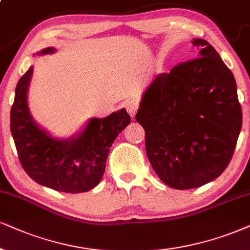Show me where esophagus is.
Wrapping results in <instances>:
<instances>
[{"instance_id":"1","label":"esophagus","mask_w":250,"mask_h":250,"mask_svg":"<svg viewBox=\"0 0 250 250\" xmlns=\"http://www.w3.org/2000/svg\"><path fill=\"white\" fill-rule=\"evenodd\" d=\"M125 109H127V112L130 114V116L134 118L136 112H137V108H138L137 103H136L135 100H127V102L125 103Z\"/></svg>"}]
</instances>
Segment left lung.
<instances>
[{
    "label": "left lung",
    "instance_id": "8db88e82",
    "mask_svg": "<svg viewBox=\"0 0 250 250\" xmlns=\"http://www.w3.org/2000/svg\"><path fill=\"white\" fill-rule=\"evenodd\" d=\"M200 52L158 75L136 114L145 150L159 179L170 188L201 187L218 178L232 159L242 110L232 71L204 39Z\"/></svg>",
    "mask_w": 250,
    "mask_h": 250
}]
</instances>
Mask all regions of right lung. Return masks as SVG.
<instances>
[{
	"label": "right lung",
	"mask_w": 250,
	"mask_h": 250,
	"mask_svg": "<svg viewBox=\"0 0 250 250\" xmlns=\"http://www.w3.org/2000/svg\"><path fill=\"white\" fill-rule=\"evenodd\" d=\"M42 49L40 54L54 53ZM33 68L21 76L15 91L10 129L18 158L25 172L41 186L77 194L96 187L105 172L109 148L118 135L130 123L125 108L104 119H91L80 135L56 140L38 127L27 106V88Z\"/></svg>",
	"instance_id": "1"
}]
</instances>
